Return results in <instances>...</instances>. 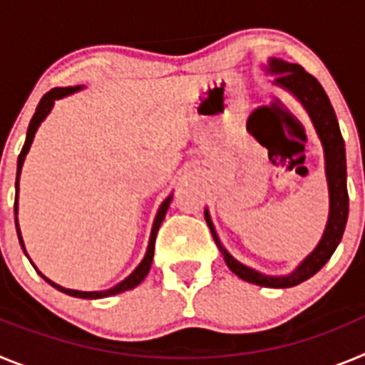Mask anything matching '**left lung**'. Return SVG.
<instances>
[{
    "mask_svg": "<svg viewBox=\"0 0 365 365\" xmlns=\"http://www.w3.org/2000/svg\"><path fill=\"white\" fill-rule=\"evenodd\" d=\"M269 73L276 74V83L296 96L307 109L309 117L316 128V133L320 137L322 146L325 153V173H327V185H329V221L325 227L324 237L318 243V247L305 257L302 265L289 276H265V274L257 272L254 269H248L243 263L230 256L225 250V247L219 241L215 228L210 221L208 210L205 212L206 222L210 227L212 235H214L215 243L221 250L222 257L227 261L228 269L240 276L241 279L254 285L261 287H272V289H287V287H294L298 283L305 282L311 276H314L322 267L331 259V256L336 250L338 243L341 241V235L346 230L347 215H349V193H347V168H346V144L340 133V125H338L334 109L329 102V96L325 95L324 87L320 82L309 74L298 63H289L278 60V58H270Z\"/></svg>",
    "mask_w": 365,
    "mask_h": 365,
    "instance_id": "obj_1",
    "label": "left lung"
}]
</instances>
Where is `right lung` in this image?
Masks as SVG:
<instances>
[{
    "instance_id": "obj_1",
    "label": "right lung",
    "mask_w": 365,
    "mask_h": 365,
    "mask_svg": "<svg viewBox=\"0 0 365 365\" xmlns=\"http://www.w3.org/2000/svg\"><path fill=\"white\" fill-rule=\"evenodd\" d=\"M80 87H54V89H51L49 93H45L43 98L40 100V104H38L36 108V113L32 115L31 118V124H29V130H27V138H25V144L24 148H21V153H19L18 157V173H16V201H14V215L18 214V182H19V172H21V166H24V160H25V155H27L29 148H31L32 144V138H34V133H36L38 125H40V122L43 120L47 115H49L51 108H53L54 100L56 98H62V96H67L71 95V93L78 91ZM170 201H172V195L166 199V201L160 205L159 212H157V217H155V222H153V228H151V237H150V245H148V252L146 256H144L143 263L137 267V269L133 270V272L128 276V278L124 279L122 283H118V285H115L113 289H109V291H102V292H82V291H73V289H63V287L56 285L54 282H51V279H47L41 272H38L41 276V278L45 279V282L49 283V285H53L54 289H58L60 292H66V294L69 296H74V298H87V299H96V298H108V296H113V294H120V292L124 291H130V289H133V287H137L138 283L143 282L144 278L148 276V272H150V267H151V261H153V252H155V237H157V232H159V227L160 222H163L164 215H166L168 212V206H170ZM16 232H18V240H19V245H21V248H24L25 252V247H24V241H21V234H19V227H18V217H16ZM25 256H27V252H25Z\"/></svg>"
}]
</instances>
